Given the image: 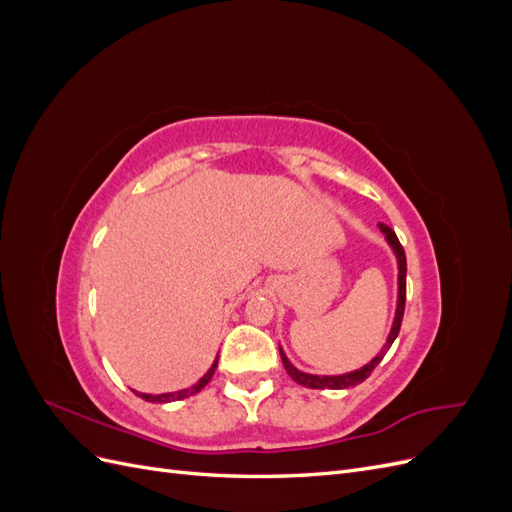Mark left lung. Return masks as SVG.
<instances>
[{"mask_svg":"<svg viewBox=\"0 0 512 512\" xmlns=\"http://www.w3.org/2000/svg\"><path fill=\"white\" fill-rule=\"evenodd\" d=\"M380 230L384 232L386 241H389V245L393 247V252L397 256V265H399V297H397V312H395V320H393V329L389 333V339H386L384 348L380 350V354L376 356L374 361H369L365 367L356 369V371H350V374H342V376H312V374H303V371H299L297 367H294L288 359L284 350L280 348V354H282V363L288 371V376L297 382V384H303L307 386V389H350V386H356L361 384L363 380H367L371 376V371L376 369V365L384 359L386 350L391 348V344L395 342V337L399 335V329H401V320H404V309H406V271H408V265H406V252L404 247H401L395 230H391L386 224H378Z\"/></svg>","mask_w":512,"mask_h":512,"instance_id":"obj_1","label":"left lung"}]
</instances>
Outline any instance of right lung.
I'll return each instance as SVG.
<instances>
[{
    "mask_svg": "<svg viewBox=\"0 0 512 512\" xmlns=\"http://www.w3.org/2000/svg\"><path fill=\"white\" fill-rule=\"evenodd\" d=\"M215 367H218V359L213 361V365L209 367V371L207 374L200 378L194 386H190V389H183V391H177V393H164V395H147V393H136V395H141L145 401H153V404H166V401H177V399H185V397H190V395H196L200 389H203V386L213 378V374H215Z\"/></svg>",
    "mask_w": 512,
    "mask_h": 512,
    "instance_id": "1",
    "label": "right lung"
}]
</instances>
